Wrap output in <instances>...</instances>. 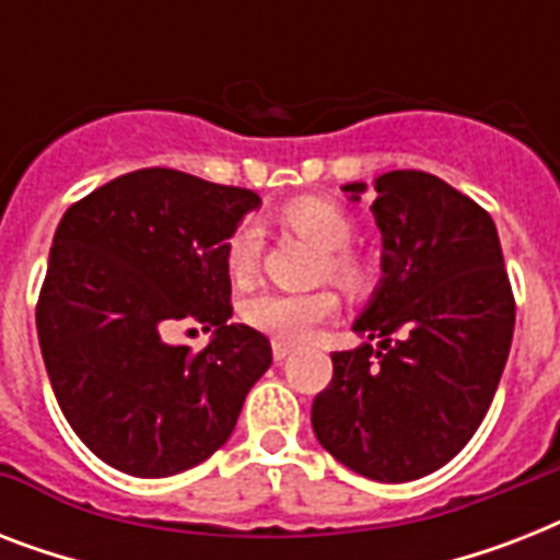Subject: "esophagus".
I'll use <instances>...</instances> for the list:
<instances>
[{
    "instance_id": "1",
    "label": "esophagus",
    "mask_w": 560,
    "mask_h": 560,
    "mask_svg": "<svg viewBox=\"0 0 560 560\" xmlns=\"http://www.w3.org/2000/svg\"><path fill=\"white\" fill-rule=\"evenodd\" d=\"M290 351H293V349H290L288 342H279V340L272 342V358H276V363H281V360H288Z\"/></svg>"
}]
</instances>
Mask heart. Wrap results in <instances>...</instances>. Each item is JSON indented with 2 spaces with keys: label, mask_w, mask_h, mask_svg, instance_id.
<instances>
[{
  "label": "heart",
  "mask_w": 560,
  "mask_h": 560,
  "mask_svg": "<svg viewBox=\"0 0 560 560\" xmlns=\"http://www.w3.org/2000/svg\"><path fill=\"white\" fill-rule=\"evenodd\" d=\"M281 223L305 237L323 253L319 272L337 281L340 288L360 293L369 284V267L358 255L349 253L354 220L349 211L319 197H299L281 209ZM261 258V235L258 226L244 220L232 229L226 241V267L235 281L253 279ZM337 314V296L331 290H311V293H281V290H261L244 302V319L258 331L270 334L279 342H305L325 319Z\"/></svg>",
  "instance_id": "obj_1"
}]
</instances>
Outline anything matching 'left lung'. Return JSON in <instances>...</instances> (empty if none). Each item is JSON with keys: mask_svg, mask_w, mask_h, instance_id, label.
I'll return each mask as SVG.
<instances>
[{"mask_svg": "<svg viewBox=\"0 0 560 560\" xmlns=\"http://www.w3.org/2000/svg\"><path fill=\"white\" fill-rule=\"evenodd\" d=\"M342 191L360 200L366 183ZM383 279L334 351L311 424L360 477L409 482L456 456L482 424L509 360L514 296L491 214L424 171L374 179Z\"/></svg>", "mask_w": 560, "mask_h": 560, "instance_id": "obj_1", "label": "left lung"}]
</instances>
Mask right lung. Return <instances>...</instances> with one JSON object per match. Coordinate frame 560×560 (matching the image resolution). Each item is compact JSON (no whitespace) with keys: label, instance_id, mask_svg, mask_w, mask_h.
I'll return each mask as SVG.
<instances>
[{"label":"right lung","instance_id":"add662e5","mask_svg":"<svg viewBox=\"0 0 560 560\" xmlns=\"http://www.w3.org/2000/svg\"><path fill=\"white\" fill-rule=\"evenodd\" d=\"M249 188L142 168L69 206L37 302L48 381L86 447L130 477H174L226 444L270 340L229 323L226 241ZM214 330L200 352L171 347V324Z\"/></svg>","mask_w":560,"mask_h":560}]
</instances>
